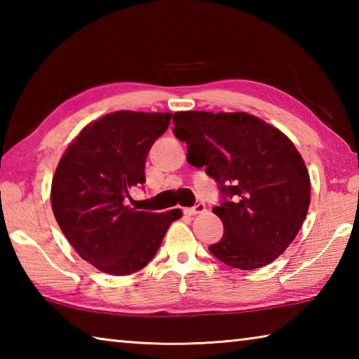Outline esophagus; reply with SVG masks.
Wrapping results in <instances>:
<instances>
[{
  "instance_id": "esophagus-1",
  "label": "esophagus",
  "mask_w": 359,
  "mask_h": 359,
  "mask_svg": "<svg viewBox=\"0 0 359 359\" xmlns=\"http://www.w3.org/2000/svg\"><path fill=\"white\" fill-rule=\"evenodd\" d=\"M188 215H199V214H204L205 212V204H203V203H199V204H196L194 205V208H190V209H187L185 210Z\"/></svg>"
}]
</instances>
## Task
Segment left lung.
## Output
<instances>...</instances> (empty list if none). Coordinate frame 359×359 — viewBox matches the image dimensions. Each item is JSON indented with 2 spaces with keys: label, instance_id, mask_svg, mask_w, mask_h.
Instances as JSON below:
<instances>
[{
  "label": "left lung",
  "instance_id": "obj_1",
  "mask_svg": "<svg viewBox=\"0 0 359 359\" xmlns=\"http://www.w3.org/2000/svg\"><path fill=\"white\" fill-rule=\"evenodd\" d=\"M174 125L175 137L188 145V163L205 166L224 194L212 210L224 226L212 255L244 271L277 259L311 205V177L294 144L247 112H175Z\"/></svg>",
  "mask_w": 359,
  "mask_h": 359
}]
</instances>
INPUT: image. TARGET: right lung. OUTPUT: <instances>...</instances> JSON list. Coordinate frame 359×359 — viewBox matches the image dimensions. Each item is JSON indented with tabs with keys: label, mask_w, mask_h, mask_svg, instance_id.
<instances>
[{
	"label": "right lung",
	"mask_w": 359,
	"mask_h": 359,
	"mask_svg": "<svg viewBox=\"0 0 359 359\" xmlns=\"http://www.w3.org/2000/svg\"><path fill=\"white\" fill-rule=\"evenodd\" d=\"M172 114L117 111L90 121L60 158L50 203L60 229L79 257L111 276L142 269L180 209L163 214L126 204L145 182V160Z\"/></svg>",
	"instance_id": "add662e5"
}]
</instances>
